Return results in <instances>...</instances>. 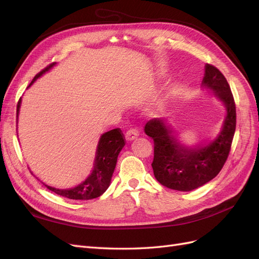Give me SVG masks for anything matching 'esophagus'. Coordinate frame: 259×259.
<instances>
[{"instance_id": "esophagus-1", "label": "esophagus", "mask_w": 259, "mask_h": 259, "mask_svg": "<svg viewBox=\"0 0 259 259\" xmlns=\"http://www.w3.org/2000/svg\"><path fill=\"white\" fill-rule=\"evenodd\" d=\"M139 135V133L136 128H130L126 134H125V138H126V140H128V142H131V140H134L135 138H137Z\"/></svg>"}]
</instances>
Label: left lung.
I'll return each instance as SVG.
<instances>
[{
    "mask_svg": "<svg viewBox=\"0 0 259 259\" xmlns=\"http://www.w3.org/2000/svg\"><path fill=\"white\" fill-rule=\"evenodd\" d=\"M202 84L210 89L226 106L227 115L219 135L205 146L187 148L179 143L165 121L152 119L145 125V133L153 139L152 168L155 179L169 189L190 191L218 175L228 159L236 132V103L224 74L206 64Z\"/></svg>",
    "mask_w": 259,
    "mask_h": 259,
    "instance_id": "obj_1",
    "label": "left lung"
}]
</instances>
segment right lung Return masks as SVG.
<instances>
[{
    "label": "right lung",
    "instance_id": "1",
    "mask_svg": "<svg viewBox=\"0 0 259 259\" xmlns=\"http://www.w3.org/2000/svg\"><path fill=\"white\" fill-rule=\"evenodd\" d=\"M56 65V62L49 65L44 68L42 71L38 72L34 79L29 84H32L37 77H40L43 73ZM28 86V88H29ZM21 103V97L17 104V116L19 113V108ZM125 145V137L120 128H114L109 131L105 134L101 135L96 151V158L94 162V168L92 174L86 178L82 184L76 186L71 189H56V188L50 187L45 185V187L51 191L57 193L61 197H65L72 200H92L100 197L110 186L111 177L115 168V164L117 161V155H119L122 148Z\"/></svg>",
    "mask_w": 259,
    "mask_h": 259
}]
</instances>
